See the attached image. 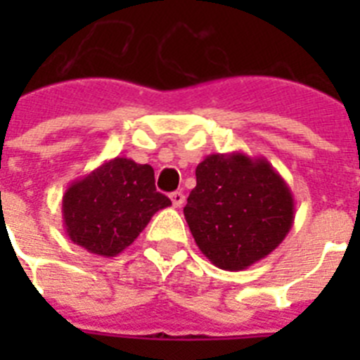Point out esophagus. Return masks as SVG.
I'll return each mask as SVG.
<instances>
[{
    "mask_svg": "<svg viewBox=\"0 0 360 360\" xmlns=\"http://www.w3.org/2000/svg\"><path fill=\"white\" fill-rule=\"evenodd\" d=\"M169 198H171V202H173V207H182V203L186 202V196H184V193H180V191H174V193H171Z\"/></svg>",
    "mask_w": 360,
    "mask_h": 360,
    "instance_id": "34e87169",
    "label": "esophagus"
}]
</instances>
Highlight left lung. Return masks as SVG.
Instances as JSON below:
<instances>
[{
    "mask_svg": "<svg viewBox=\"0 0 360 360\" xmlns=\"http://www.w3.org/2000/svg\"><path fill=\"white\" fill-rule=\"evenodd\" d=\"M294 196L266 158L214 153L196 167L184 216L198 249L221 270H245L279 247L294 224Z\"/></svg>",
    "mask_w": 360,
    "mask_h": 360,
    "instance_id": "1",
    "label": "left lung"
}]
</instances>
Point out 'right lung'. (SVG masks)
<instances>
[{
    "label": "right lung",
    "mask_w": 360,
    "mask_h": 360,
    "mask_svg": "<svg viewBox=\"0 0 360 360\" xmlns=\"http://www.w3.org/2000/svg\"><path fill=\"white\" fill-rule=\"evenodd\" d=\"M171 200L155 187V171L115 157L73 180L63 195V224L75 245L115 257L139 238L149 219Z\"/></svg>",
    "instance_id": "right-lung-1"
}]
</instances>
